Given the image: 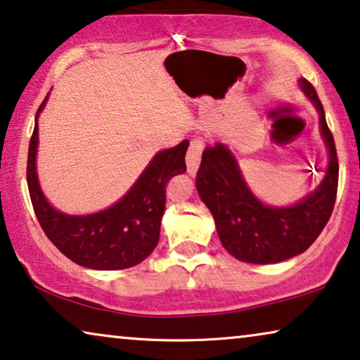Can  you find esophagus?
<instances>
[{
    "label": "esophagus",
    "mask_w": 360,
    "mask_h": 360,
    "mask_svg": "<svg viewBox=\"0 0 360 360\" xmlns=\"http://www.w3.org/2000/svg\"><path fill=\"white\" fill-rule=\"evenodd\" d=\"M202 151H204V141H202L200 139L191 140L189 148H187V155H186L187 173H189L191 176L197 174V169H199L200 158H202Z\"/></svg>",
    "instance_id": "obj_1"
}]
</instances>
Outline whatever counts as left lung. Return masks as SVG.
<instances>
[{
	"label": "left lung",
	"instance_id": "8db88e82",
	"mask_svg": "<svg viewBox=\"0 0 360 360\" xmlns=\"http://www.w3.org/2000/svg\"><path fill=\"white\" fill-rule=\"evenodd\" d=\"M300 86L320 112L330 163L320 186L295 205L269 207L257 200L225 145L207 146L202 153L197 191L214 215L221 245L243 262L274 264L300 255L320 236L333 214L339 176L336 145L313 84L302 78Z\"/></svg>",
	"mask_w": 360,
	"mask_h": 360
}]
</instances>
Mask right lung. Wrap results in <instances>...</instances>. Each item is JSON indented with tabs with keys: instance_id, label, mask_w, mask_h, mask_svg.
Listing matches in <instances>:
<instances>
[{
	"instance_id": "add662e5",
	"label": "right lung",
	"mask_w": 360,
	"mask_h": 360,
	"mask_svg": "<svg viewBox=\"0 0 360 360\" xmlns=\"http://www.w3.org/2000/svg\"><path fill=\"white\" fill-rule=\"evenodd\" d=\"M45 101L47 98L40 104L37 115ZM37 141L35 120L29 141L27 187L35 217L49 240L68 259L89 269H127L148 257L160 240L166 186L173 176L186 173V150L189 141L184 140L174 148L160 151L117 204L99 214L83 217L65 215L45 200L35 174Z\"/></svg>"
}]
</instances>
